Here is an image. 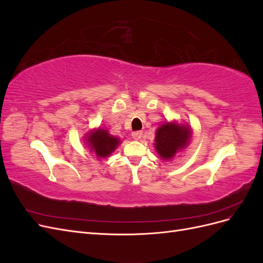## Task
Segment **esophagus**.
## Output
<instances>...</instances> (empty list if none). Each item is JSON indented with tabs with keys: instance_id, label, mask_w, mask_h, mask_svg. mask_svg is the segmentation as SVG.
Returning a JSON list of instances; mask_svg holds the SVG:
<instances>
[{
	"instance_id": "esophagus-1",
	"label": "esophagus",
	"mask_w": 263,
	"mask_h": 263,
	"mask_svg": "<svg viewBox=\"0 0 263 263\" xmlns=\"http://www.w3.org/2000/svg\"><path fill=\"white\" fill-rule=\"evenodd\" d=\"M141 136H142V132H140V130L134 132V133L132 134V137H133L135 140H139V139L141 138Z\"/></svg>"
}]
</instances>
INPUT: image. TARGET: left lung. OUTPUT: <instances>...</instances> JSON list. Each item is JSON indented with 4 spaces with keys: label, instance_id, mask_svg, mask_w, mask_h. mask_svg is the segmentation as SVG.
<instances>
[{
    "label": "left lung",
    "instance_id": "obj_1",
    "mask_svg": "<svg viewBox=\"0 0 263 263\" xmlns=\"http://www.w3.org/2000/svg\"><path fill=\"white\" fill-rule=\"evenodd\" d=\"M192 137L189 125L177 122H166L158 127L156 132L155 148L158 155L165 160H170L178 151L185 148Z\"/></svg>",
    "mask_w": 263,
    "mask_h": 263
}]
</instances>
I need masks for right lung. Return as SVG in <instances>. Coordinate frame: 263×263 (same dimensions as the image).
I'll list each match as a JSON object with an SVG mask.
<instances>
[{"instance_id":"right-lung-1","label":"right lung","mask_w":263,"mask_h":263,"mask_svg":"<svg viewBox=\"0 0 263 263\" xmlns=\"http://www.w3.org/2000/svg\"><path fill=\"white\" fill-rule=\"evenodd\" d=\"M85 140L91 151L95 153L99 159L107 158L121 142L118 138L112 136L107 130L102 128L90 132L87 134Z\"/></svg>"}]
</instances>
